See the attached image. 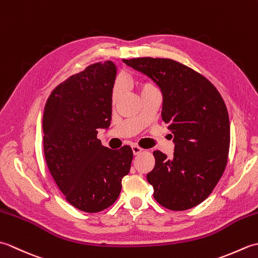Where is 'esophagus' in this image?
<instances>
[{"instance_id":"34e87169","label":"esophagus","mask_w":258,"mask_h":258,"mask_svg":"<svg viewBox=\"0 0 258 258\" xmlns=\"http://www.w3.org/2000/svg\"><path fill=\"white\" fill-rule=\"evenodd\" d=\"M132 151H133V154L134 155H138V154H140L142 151H143V149H142V147H140L139 145H133L132 146Z\"/></svg>"}]
</instances>
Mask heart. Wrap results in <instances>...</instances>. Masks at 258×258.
<instances>
[{
    "label": "heart",
    "mask_w": 258,
    "mask_h": 258,
    "mask_svg": "<svg viewBox=\"0 0 258 258\" xmlns=\"http://www.w3.org/2000/svg\"><path fill=\"white\" fill-rule=\"evenodd\" d=\"M139 89L141 92V95L145 94V93H150V92H155L157 91L156 87L151 84V83H141L139 85ZM122 94V90H120V85L118 83H115L113 85V89H112V94H111V100H112V104H115L117 101L118 98Z\"/></svg>",
    "instance_id": "heart-1"
}]
</instances>
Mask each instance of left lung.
Returning <instances> with one entry per match:
<instances>
[{
	"mask_svg": "<svg viewBox=\"0 0 258 258\" xmlns=\"http://www.w3.org/2000/svg\"><path fill=\"white\" fill-rule=\"evenodd\" d=\"M123 62L160 87L162 119L174 136L172 158L153 152L155 166L146 178L154 199L171 211L201 204L227 164L231 128L225 102L206 78L174 59L138 57Z\"/></svg>",
	"mask_w": 258,
	"mask_h": 258,
	"instance_id": "1",
	"label": "left lung"
}]
</instances>
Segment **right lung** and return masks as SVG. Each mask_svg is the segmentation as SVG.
I'll return each mask as SVG.
<instances>
[{
	"label": "right lung",
	"mask_w": 258,
	"mask_h": 258,
	"mask_svg": "<svg viewBox=\"0 0 258 258\" xmlns=\"http://www.w3.org/2000/svg\"><path fill=\"white\" fill-rule=\"evenodd\" d=\"M115 78L112 61L90 65L53 90L43 115L47 167L67 201L86 213L117 200L133 160L130 146L111 150L97 139L111 124Z\"/></svg>",
	"instance_id": "right-lung-1"
}]
</instances>
